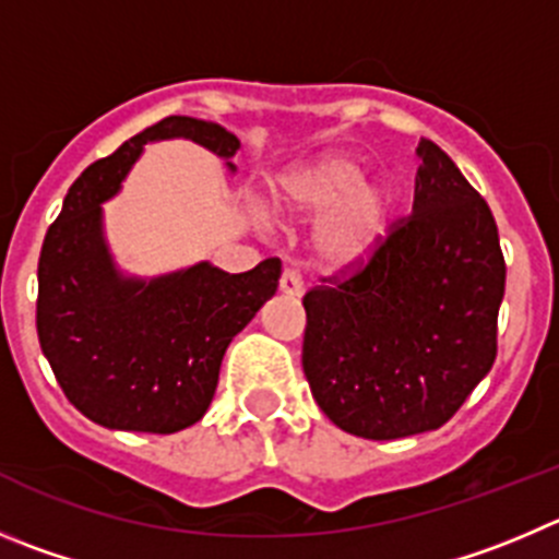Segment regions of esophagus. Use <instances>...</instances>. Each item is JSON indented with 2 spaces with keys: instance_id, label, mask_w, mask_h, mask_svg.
<instances>
[{
  "instance_id": "obj_1",
  "label": "esophagus",
  "mask_w": 559,
  "mask_h": 559,
  "mask_svg": "<svg viewBox=\"0 0 559 559\" xmlns=\"http://www.w3.org/2000/svg\"><path fill=\"white\" fill-rule=\"evenodd\" d=\"M278 286H281V292H284V295L300 297V295H304V275L297 273V270H292V267L284 270Z\"/></svg>"
}]
</instances>
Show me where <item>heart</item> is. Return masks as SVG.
I'll return each mask as SVG.
<instances>
[{"label":"heart","mask_w":559,"mask_h":559,"mask_svg":"<svg viewBox=\"0 0 559 559\" xmlns=\"http://www.w3.org/2000/svg\"><path fill=\"white\" fill-rule=\"evenodd\" d=\"M367 168L347 151H325L295 162L275 179L270 209L284 221H317V253L331 267L367 262L389 231L394 192L385 181H367Z\"/></svg>","instance_id":"b5f03b06"}]
</instances>
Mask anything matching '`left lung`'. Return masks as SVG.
<instances>
[{
  "mask_svg": "<svg viewBox=\"0 0 559 559\" xmlns=\"http://www.w3.org/2000/svg\"><path fill=\"white\" fill-rule=\"evenodd\" d=\"M416 154L414 212L356 273L304 297L311 394L333 425L372 441L438 430L497 358V221L432 140Z\"/></svg>",
  "mask_w": 559,
  "mask_h": 559,
  "instance_id": "obj_1",
  "label": "left lung"
}]
</instances>
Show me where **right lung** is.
Segmentation results:
<instances>
[{
  "label": "right lung",
  "mask_w": 559,
  "mask_h": 559,
  "mask_svg": "<svg viewBox=\"0 0 559 559\" xmlns=\"http://www.w3.org/2000/svg\"><path fill=\"white\" fill-rule=\"evenodd\" d=\"M170 138L223 159L239 148L221 123L162 118L85 168L40 248V350L68 403L109 430L168 436L195 425L215 397L226 347L278 289V259L237 275L209 262L156 278L115 267L102 203L121 190L145 143Z\"/></svg>",
  "instance_id": "1"
}]
</instances>
